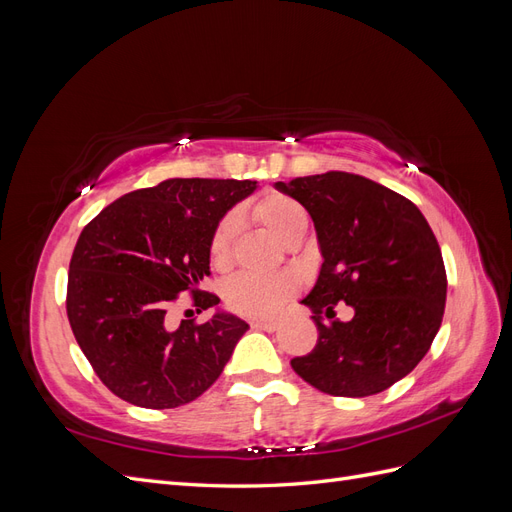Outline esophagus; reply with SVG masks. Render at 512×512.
Returning a JSON list of instances; mask_svg holds the SVG:
<instances>
[{
    "label": "esophagus",
    "instance_id": "34e87169",
    "mask_svg": "<svg viewBox=\"0 0 512 512\" xmlns=\"http://www.w3.org/2000/svg\"><path fill=\"white\" fill-rule=\"evenodd\" d=\"M252 329H258V331H267V333H273L277 329V322L275 320H252Z\"/></svg>",
    "mask_w": 512,
    "mask_h": 512
}]
</instances>
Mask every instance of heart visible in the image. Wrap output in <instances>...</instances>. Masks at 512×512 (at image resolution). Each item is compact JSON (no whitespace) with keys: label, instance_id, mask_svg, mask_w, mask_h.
<instances>
[{"label":"heart","instance_id":"1","mask_svg":"<svg viewBox=\"0 0 512 512\" xmlns=\"http://www.w3.org/2000/svg\"><path fill=\"white\" fill-rule=\"evenodd\" d=\"M254 218L269 228L282 243L301 235L307 228V213L297 200L284 194H267L252 207ZM237 235V215H226L215 226L209 241V260L215 269H226L230 262L232 239ZM290 297V284L282 277L241 273L226 284L224 299L228 309L250 318H267Z\"/></svg>","mask_w":512,"mask_h":512}]
</instances>
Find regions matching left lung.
Listing matches in <instances>:
<instances>
[{
  "mask_svg": "<svg viewBox=\"0 0 512 512\" xmlns=\"http://www.w3.org/2000/svg\"><path fill=\"white\" fill-rule=\"evenodd\" d=\"M275 188L312 215L324 258L303 299L318 342L292 369L335 397L386 391L421 363L442 324L446 269L436 235L412 200L361 175L331 170ZM339 300L355 307L350 323L334 320Z\"/></svg>",
  "mask_w": 512,
  "mask_h": 512,
  "instance_id": "obj_1",
  "label": "left lung"
}]
</instances>
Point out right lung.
<instances>
[{
	"instance_id": "right-lung-1",
	"label": "right lung",
	"mask_w": 512,
	"mask_h": 512,
	"mask_svg": "<svg viewBox=\"0 0 512 512\" xmlns=\"http://www.w3.org/2000/svg\"><path fill=\"white\" fill-rule=\"evenodd\" d=\"M256 181L168 179L104 207L70 260L66 312L72 333L108 391L164 410L190 404L220 378L241 335V318L168 320L179 292L194 307L218 305L198 290L209 275V241L224 213Z\"/></svg>"
}]
</instances>
